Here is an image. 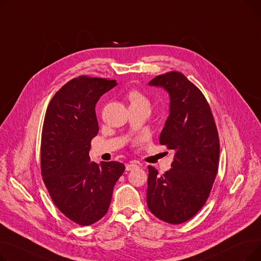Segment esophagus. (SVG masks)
<instances>
[{"label": "esophagus", "mask_w": 261, "mask_h": 261, "mask_svg": "<svg viewBox=\"0 0 261 261\" xmlns=\"http://www.w3.org/2000/svg\"><path fill=\"white\" fill-rule=\"evenodd\" d=\"M140 167V164L136 163V162H131L130 164H126V170L127 171H131L133 169H136Z\"/></svg>", "instance_id": "obj_1"}]
</instances>
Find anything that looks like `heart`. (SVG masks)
<instances>
[{
  "mask_svg": "<svg viewBox=\"0 0 261 261\" xmlns=\"http://www.w3.org/2000/svg\"><path fill=\"white\" fill-rule=\"evenodd\" d=\"M127 99L130 103V108H144L149 110L150 103L148 98L138 90H131L127 95Z\"/></svg>",
  "mask_w": 261,
  "mask_h": 261,
  "instance_id": "obj_1",
  "label": "heart"
}]
</instances>
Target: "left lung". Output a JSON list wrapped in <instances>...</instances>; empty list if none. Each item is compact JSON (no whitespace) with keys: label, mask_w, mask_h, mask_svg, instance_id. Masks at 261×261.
Here are the masks:
<instances>
[{"label":"left lung","mask_w":261,"mask_h":261,"mask_svg":"<svg viewBox=\"0 0 261 261\" xmlns=\"http://www.w3.org/2000/svg\"><path fill=\"white\" fill-rule=\"evenodd\" d=\"M149 86L169 94V116L160 144L173 150L170 170L159 175L148 166L147 205L160 220L180 224L193 218L206 202L219 165V136L208 102L181 73L156 76Z\"/></svg>","instance_id":"left-lung-1"}]
</instances>
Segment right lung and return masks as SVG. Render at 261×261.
Segmentation results:
<instances>
[{"label": "right lung", "instance_id": "right-lung-1", "mask_svg": "<svg viewBox=\"0 0 261 261\" xmlns=\"http://www.w3.org/2000/svg\"><path fill=\"white\" fill-rule=\"evenodd\" d=\"M115 80L80 76L54 95L41 136V173L58 210L79 225L107 214L113 188L125 170L118 162H91V141L99 128L95 106Z\"/></svg>", "mask_w": 261, "mask_h": 261}]
</instances>
